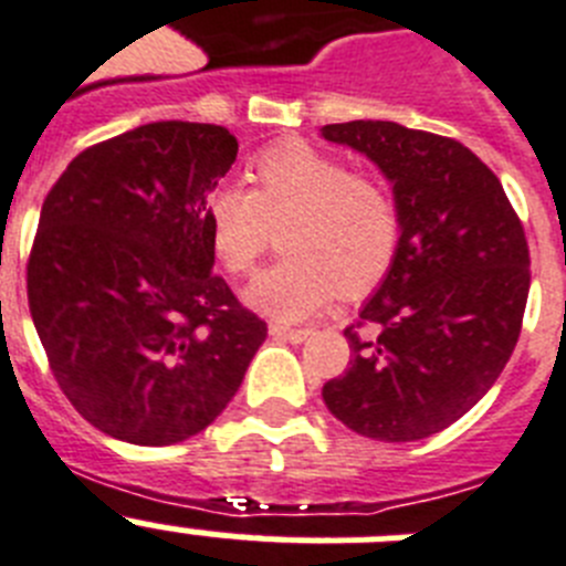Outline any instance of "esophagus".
Segmentation results:
<instances>
[{"label": "esophagus", "mask_w": 566, "mask_h": 566, "mask_svg": "<svg viewBox=\"0 0 566 566\" xmlns=\"http://www.w3.org/2000/svg\"><path fill=\"white\" fill-rule=\"evenodd\" d=\"M270 336H273V339H284V342H293V345H298V342H305L307 336H311V331H307V327H287V325H279V322H273V325H270Z\"/></svg>", "instance_id": "esophagus-1"}]
</instances>
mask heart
I'll return each instance as SVG.
<instances>
[{
	"label": "heart",
	"instance_id": "1",
	"mask_svg": "<svg viewBox=\"0 0 566 566\" xmlns=\"http://www.w3.org/2000/svg\"><path fill=\"white\" fill-rule=\"evenodd\" d=\"M250 192L216 189L203 232L227 275L255 270L279 230L282 259L247 287V305L279 322L313 316L336 293L359 298L386 282L402 244V216L377 178L336 155L282 140L250 164Z\"/></svg>",
	"mask_w": 566,
	"mask_h": 566
}]
</instances>
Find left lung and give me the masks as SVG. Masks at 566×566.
<instances>
[{
	"mask_svg": "<svg viewBox=\"0 0 566 566\" xmlns=\"http://www.w3.org/2000/svg\"><path fill=\"white\" fill-rule=\"evenodd\" d=\"M394 184L402 244L322 400L356 434L408 443L449 429L501 377L530 296V247L497 175L452 137L391 120L322 126Z\"/></svg>",
	"mask_w": 566,
	"mask_h": 566,
	"instance_id": "1",
	"label": "left lung"
}]
</instances>
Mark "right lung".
Segmentation results:
<instances>
[{"label":"right lung","mask_w":566,"mask_h":566,"mask_svg":"<svg viewBox=\"0 0 566 566\" xmlns=\"http://www.w3.org/2000/svg\"><path fill=\"white\" fill-rule=\"evenodd\" d=\"M239 140L160 120L88 146L40 212L28 307L69 402L103 434L172 446L235 397L268 325L212 273L203 203Z\"/></svg>","instance_id":"obj_1"}]
</instances>
